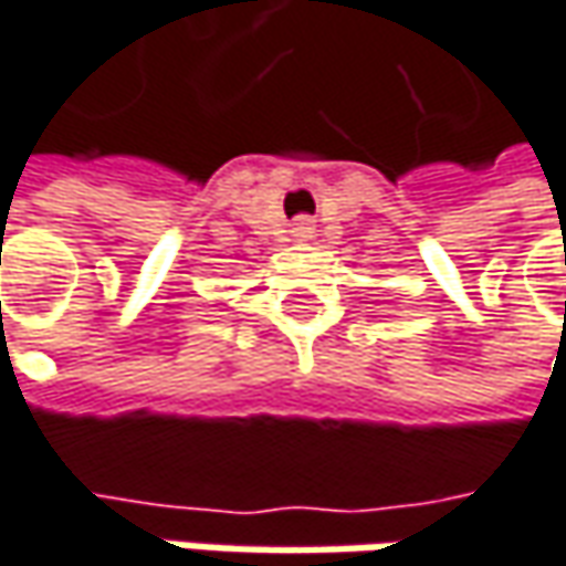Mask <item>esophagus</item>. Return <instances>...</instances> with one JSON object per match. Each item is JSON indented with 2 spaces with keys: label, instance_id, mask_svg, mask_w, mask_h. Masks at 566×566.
<instances>
[{
  "label": "esophagus",
  "instance_id": "34e87169",
  "mask_svg": "<svg viewBox=\"0 0 566 566\" xmlns=\"http://www.w3.org/2000/svg\"><path fill=\"white\" fill-rule=\"evenodd\" d=\"M290 238H293V241H300V244L312 241V238H315V224L308 222V219H296L293 228H290Z\"/></svg>",
  "mask_w": 566,
  "mask_h": 566
}]
</instances>
